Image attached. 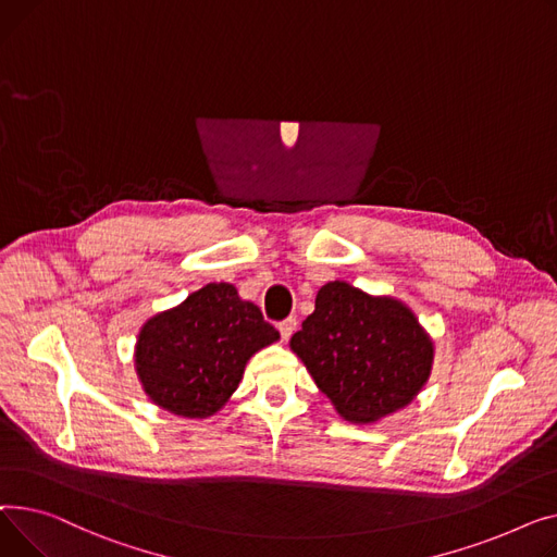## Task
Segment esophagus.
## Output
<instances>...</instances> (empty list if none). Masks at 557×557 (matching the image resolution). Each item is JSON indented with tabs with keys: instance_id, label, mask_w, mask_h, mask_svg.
<instances>
[{
	"instance_id": "34e87169",
	"label": "esophagus",
	"mask_w": 557,
	"mask_h": 557,
	"mask_svg": "<svg viewBox=\"0 0 557 557\" xmlns=\"http://www.w3.org/2000/svg\"><path fill=\"white\" fill-rule=\"evenodd\" d=\"M294 331H297V319H294V317H287V319L278 321V333H281L283 339H289Z\"/></svg>"
}]
</instances>
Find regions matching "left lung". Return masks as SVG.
<instances>
[{"instance_id": "8db88e82", "label": "left lung", "mask_w": 557, "mask_h": 557, "mask_svg": "<svg viewBox=\"0 0 557 557\" xmlns=\"http://www.w3.org/2000/svg\"><path fill=\"white\" fill-rule=\"evenodd\" d=\"M292 350L321 394L352 422H373L409 405L432 369V342L409 308L344 281L323 285Z\"/></svg>"}]
</instances>
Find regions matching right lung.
Here are the masks:
<instances>
[{
	"mask_svg": "<svg viewBox=\"0 0 557 557\" xmlns=\"http://www.w3.org/2000/svg\"><path fill=\"white\" fill-rule=\"evenodd\" d=\"M276 339L278 331L234 285L209 283L144 325L137 373L154 405L207 418L238 388L247 359Z\"/></svg>",
	"mask_w": 557,
	"mask_h": 557,
	"instance_id": "right-lung-1",
	"label": "right lung"
}]
</instances>
